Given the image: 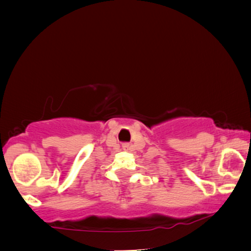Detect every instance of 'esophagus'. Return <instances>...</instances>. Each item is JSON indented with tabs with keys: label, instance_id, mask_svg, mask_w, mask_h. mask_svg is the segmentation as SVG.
Here are the masks:
<instances>
[{
	"label": "esophagus",
	"instance_id": "obj_1",
	"mask_svg": "<svg viewBox=\"0 0 251 251\" xmlns=\"http://www.w3.org/2000/svg\"><path fill=\"white\" fill-rule=\"evenodd\" d=\"M123 148H124V150H128L129 144H123Z\"/></svg>",
	"mask_w": 251,
	"mask_h": 251
}]
</instances>
